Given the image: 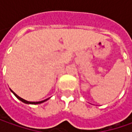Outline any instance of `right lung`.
Instances as JSON below:
<instances>
[{
  "mask_svg": "<svg viewBox=\"0 0 132 132\" xmlns=\"http://www.w3.org/2000/svg\"><path fill=\"white\" fill-rule=\"evenodd\" d=\"M10 90H11V92L15 96H16V98L18 99H19L20 101H21L22 102H23V103H25V104H42V103H43V102H45V101H48V99L50 98H48L45 99V100H44V101H37V102H32V101H26V100H25V99L22 98H20V96H18L17 94L15 93L14 92H13L12 90L10 89Z\"/></svg>",
  "mask_w": 132,
  "mask_h": 132,
  "instance_id": "add662e5",
  "label": "right lung"
}]
</instances>
